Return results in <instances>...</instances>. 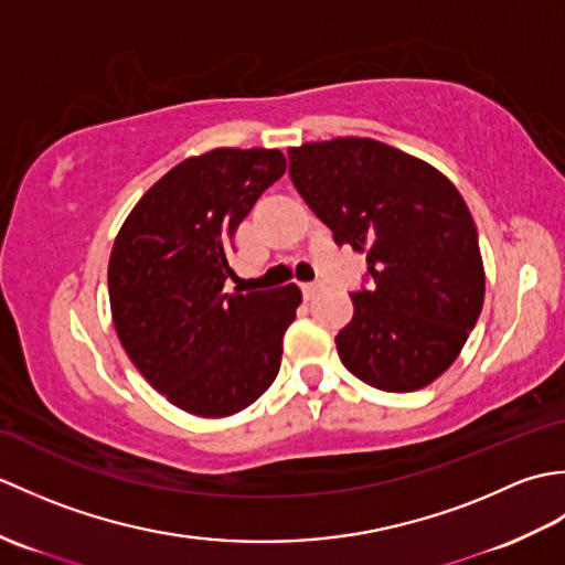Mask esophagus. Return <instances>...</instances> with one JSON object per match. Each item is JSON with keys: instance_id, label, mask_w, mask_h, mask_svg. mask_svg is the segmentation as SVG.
<instances>
[{"instance_id": "obj_1", "label": "esophagus", "mask_w": 565, "mask_h": 565, "mask_svg": "<svg viewBox=\"0 0 565 565\" xmlns=\"http://www.w3.org/2000/svg\"><path fill=\"white\" fill-rule=\"evenodd\" d=\"M320 289H322V284H318V281L316 284H301V291H303L306 298H313Z\"/></svg>"}]
</instances>
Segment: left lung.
Masks as SVG:
<instances>
[{"label":"left lung","instance_id":"obj_1","mask_svg":"<svg viewBox=\"0 0 565 565\" xmlns=\"http://www.w3.org/2000/svg\"><path fill=\"white\" fill-rule=\"evenodd\" d=\"M298 194L338 245L366 252L369 289L334 342L342 364L388 393L425 388L447 371L483 308L476 223L435 167L371 138L289 148Z\"/></svg>","mask_w":565,"mask_h":565}]
</instances>
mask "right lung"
I'll return each mask as SVG.
<instances>
[{"mask_svg":"<svg viewBox=\"0 0 565 565\" xmlns=\"http://www.w3.org/2000/svg\"><path fill=\"white\" fill-rule=\"evenodd\" d=\"M284 172L279 150L189 158L146 191L116 235L109 301L118 340L150 386L191 415L245 411L279 374L301 289L223 286L237 225Z\"/></svg>","mask_w":565,"mask_h":565,"instance_id":"right-lung-1","label":"right lung"}]
</instances>
